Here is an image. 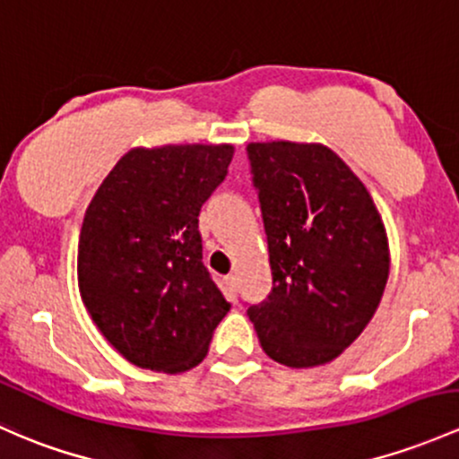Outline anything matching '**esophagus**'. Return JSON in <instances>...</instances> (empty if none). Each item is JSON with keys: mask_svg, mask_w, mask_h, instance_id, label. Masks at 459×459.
<instances>
[{"mask_svg": "<svg viewBox=\"0 0 459 459\" xmlns=\"http://www.w3.org/2000/svg\"><path fill=\"white\" fill-rule=\"evenodd\" d=\"M224 294L229 301H235V299H238V277H235V274L224 277Z\"/></svg>", "mask_w": 459, "mask_h": 459, "instance_id": "obj_1", "label": "esophagus"}]
</instances>
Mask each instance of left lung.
<instances>
[{"instance_id":"left-lung-1","label":"left lung","mask_w":459,"mask_h":459,"mask_svg":"<svg viewBox=\"0 0 459 459\" xmlns=\"http://www.w3.org/2000/svg\"><path fill=\"white\" fill-rule=\"evenodd\" d=\"M268 235L273 292L248 316L264 351L307 369L363 334L389 279L383 217L360 178L321 143L248 147Z\"/></svg>"}]
</instances>
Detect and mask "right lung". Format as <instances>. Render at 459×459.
I'll use <instances>...</instances> for the list:
<instances>
[{
	"label": "right lung",
	"mask_w": 459,
	"mask_h": 459,
	"mask_svg": "<svg viewBox=\"0 0 459 459\" xmlns=\"http://www.w3.org/2000/svg\"><path fill=\"white\" fill-rule=\"evenodd\" d=\"M235 147H134L85 211L76 277L83 306L132 365L182 374L209 354L230 303L202 262L197 215Z\"/></svg>",
	"instance_id": "add662e5"
}]
</instances>
